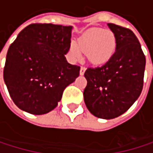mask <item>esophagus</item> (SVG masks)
Segmentation results:
<instances>
[{
  "label": "esophagus",
  "mask_w": 153,
  "mask_h": 153,
  "mask_svg": "<svg viewBox=\"0 0 153 153\" xmlns=\"http://www.w3.org/2000/svg\"><path fill=\"white\" fill-rule=\"evenodd\" d=\"M85 71H86V69H85V67H81V70H80V74L81 75H83L84 74V72H85Z\"/></svg>",
  "instance_id": "1"
}]
</instances>
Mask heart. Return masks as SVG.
<instances>
[{
	"instance_id": "heart-1",
	"label": "heart",
	"mask_w": 153,
	"mask_h": 153,
	"mask_svg": "<svg viewBox=\"0 0 153 153\" xmlns=\"http://www.w3.org/2000/svg\"><path fill=\"white\" fill-rule=\"evenodd\" d=\"M117 40L112 32L104 29L94 28L79 37L78 42H71V54L78 59L82 53H87L89 61L94 65H102L108 62L115 54Z\"/></svg>"
}]
</instances>
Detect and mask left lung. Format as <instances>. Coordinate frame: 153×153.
<instances>
[{"instance_id":"obj_1","label":"left lung","mask_w":153,"mask_h":153,"mask_svg":"<svg viewBox=\"0 0 153 153\" xmlns=\"http://www.w3.org/2000/svg\"><path fill=\"white\" fill-rule=\"evenodd\" d=\"M107 25L117 40L115 54L103 66L86 70L83 97L94 116L112 119L124 114L140 95L146 59L130 29L115 24Z\"/></svg>"}]
</instances>
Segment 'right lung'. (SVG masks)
Here are the masks:
<instances>
[{"mask_svg": "<svg viewBox=\"0 0 153 153\" xmlns=\"http://www.w3.org/2000/svg\"><path fill=\"white\" fill-rule=\"evenodd\" d=\"M72 26L32 24L11 44L3 79L13 103L21 110L43 115L53 110L64 89L80 74L65 55L71 46Z\"/></svg>", "mask_w": 153, "mask_h": 153, "instance_id": "1", "label": "right lung"}]
</instances>
